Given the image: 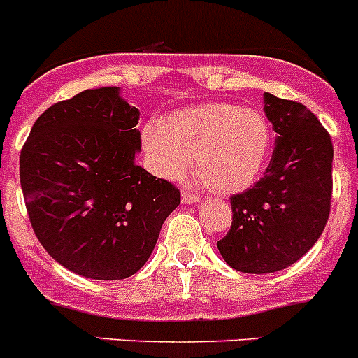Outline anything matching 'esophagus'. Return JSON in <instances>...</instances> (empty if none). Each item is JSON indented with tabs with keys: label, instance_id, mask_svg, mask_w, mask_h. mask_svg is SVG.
<instances>
[{
	"label": "esophagus",
	"instance_id": "esophagus-1",
	"mask_svg": "<svg viewBox=\"0 0 358 358\" xmlns=\"http://www.w3.org/2000/svg\"><path fill=\"white\" fill-rule=\"evenodd\" d=\"M181 201L185 202V204H195V202H199L201 201V197H199V195H195V194H182L181 195Z\"/></svg>",
	"mask_w": 358,
	"mask_h": 358
}]
</instances>
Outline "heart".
Listing matches in <instances>:
<instances>
[{"mask_svg":"<svg viewBox=\"0 0 358 358\" xmlns=\"http://www.w3.org/2000/svg\"><path fill=\"white\" fill-rule=\"evenodd\" d=\"M271 125L252 107L210 102L176 110L163 123L150 122L141 143L152 170L163 179L195 172L208 188L236 194L255 185L271 154Z\"/></svg>","mask_w":358,"mask_h":358,"instance_id":"obj_1","label":"heart"}]
</instances>
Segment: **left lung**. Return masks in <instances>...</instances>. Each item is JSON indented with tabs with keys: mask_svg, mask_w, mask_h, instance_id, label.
Returning <instances> with one entry per match:
<instances>
[{
	"mask_svg": "<svg viewBox=\"0 0 358 358\" xmlns=\"http://www.w3.org/2000/svg\"><path fill=\"white\" fill-rule=\"evenodd\" d=\"M276 132L260 181L231 197L233 222L217 248L240 273L268 274L296 264L328 222L331 201L330 134L303 103L264 94Z\"/></svg>",
	"mask_w": 358,
	"mask_h": 358,
	"instance_id": "8db88e82",
	"label": "left lung"
}]
</instances>
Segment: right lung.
<instances>
[{
	"label": "right lung",
	"mask_w": 358,
	"mask_h": 358,
	"mask_svg": "<svg viewBox=\"0 0 358 358\" xmlns=\"http://www.w3.org/2000/svg\"><path fill=\"white\" fill-rule=\"evenodd\" d=\"M140 110L118 87L85 90L36 120L19 177L37 240L91 280H125L150 258L181 192L134 163Z\"/></svg>",
	"instance_id": "add662e5"
}]
</instances>
